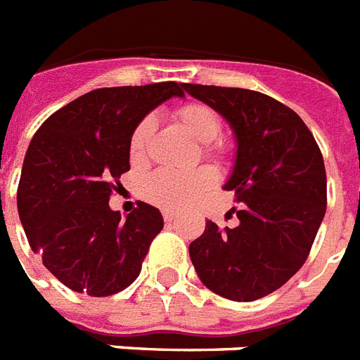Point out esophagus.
I'll return each mask as SVG.
<instances>
[{"mask_svg":"<svg viewBox=\"0 0 360 360\" xmlns=\"http://www.w3.org/2000/svg\"><path fill=\"white\" fill-rule=\"evenodd\" d=\"M163 219H165V223H172V221L176 219V214H174V212H169V210H167V212H163Z\"/></svg>","mask_w":360,"mask_h":360,"instance_id":"obj_1","label":"esophagus"}]
</instances>
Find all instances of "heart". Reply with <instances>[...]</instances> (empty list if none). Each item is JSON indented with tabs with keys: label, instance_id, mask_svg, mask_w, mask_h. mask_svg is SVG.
Returning <instances> with one entry per match:
<instances>
[{
	"label": "heart",
	"instance_id": "b5f03b06",
	"mask_svg": "<svg viewBox=\"0 0 360 360\" xmlns=\"http://www.w3.org/2000/svg\"><path fill=\"white\" fill-rule=\"evenodd\" d=\"M174 117L195 141L202 143L204 154L214 160L225 156V148L215 143L221 134V117L204 102H186L178 105ZM154 130V120L145 117L137 122L130 135L128 152L134 165L146 160V146ZM217 182V174L210 167H200L193 172L156 171L141 186V193L148 202L163 210H186L197 204Z\"/></svg>",
	"mask_w": 360,
	"mask_h": 360
}]
</instances>
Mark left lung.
<instances>
[{
	"label": "left lung",
	"mask_w": 360,
	"mask_h": 360,
	"mask_svg": "<svg viewBox=\"0 0 360 360\" xmlns=\"http://www.w3.org/2000/svg\"><path fill=\"white\" fill-rule=\"evenodd\" d=\"M223 115L236 135L226 191L240 223L206 221L189 257L208 290L232 301L266 297L301 269L327 208L323 156L294 109L249 89L184 83Z\"/></svg>",
	"instance_id": "obj_1"
}]
</instances>
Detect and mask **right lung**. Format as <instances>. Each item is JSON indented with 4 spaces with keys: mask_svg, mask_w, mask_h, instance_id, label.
Wrapping results in <instances>:
<instances>
[{
    "mask_svg": "<svg viewBox=\"0 0 360 360\" xmlns=\"http://www.w3.org/2000/svg\"><path fill=\"white\" fill-rule=\"evenodd\" d=\"M171 96H184V83L96 89L48 117L31 139L18 184L20 221L42 264L74 292L105 297L139 277L163 217L137 202L124 219L109 197L130 171L134 128Z\"/></svg>",
    "mask_w": 360,
    "mask_h": 360,
    "instance_id": "obj_1",
    "label": "right lung"
}]
</instances>
